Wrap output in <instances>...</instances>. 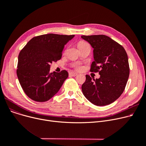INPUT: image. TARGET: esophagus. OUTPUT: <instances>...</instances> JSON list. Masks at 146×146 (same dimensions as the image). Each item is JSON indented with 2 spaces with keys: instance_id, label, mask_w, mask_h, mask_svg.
Masks as SVG:
<instances>
[{
  "instance_id": "34e87169",
  "label": "esophagus",
  "mask_w": 146,
  "mask_h": 146,
  "mask_svg": "<svg viewBox=\"0 0 146 146\" xmlns=\"http://www.w3.org/2000/svg\"><path fill=\"white\" fill-rule=\"evenodd\" d=\"M77 75H78V74L76 73H73V72L69 73V76H72V77H74V76H77Z\"/></svg>"
}]
</instances>
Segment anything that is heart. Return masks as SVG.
I'll return each instance as SVG.
<instances>
[{
    "label": "heart",
    "instance_id": "heart-1",
    "mask_svg": "<svg viewBox=\"0 0 146 146\" xmlns=\"http://www.w3.org/2000/svg\"><path fill=\"white\" fill-rule=\"evenodd\" d=\"M89 44L88 42H86V41H79L78 43V47L79 48V49H80L81 47H83V46H85L86 45H88ZM74 67L77 69V70H81L82 67L78 65H76V66H74Z\"/></svg>",
    "mask_w": 146,
    "mask_h": 146
}]
</instances>
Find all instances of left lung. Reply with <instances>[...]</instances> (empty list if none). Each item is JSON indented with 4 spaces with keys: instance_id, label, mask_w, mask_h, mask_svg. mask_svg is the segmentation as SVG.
Wrapping results in <instances>:
<instances>
[{
    "instance_id": "left-lung-1",
    "label": "left lung",
    "mask_w": 146,
    "mask_h": 146,
    "mask_svg": "<svg viewBox=\"0 0 146 146\" xmlns=\"http://www.w3.org/2000/svg\"><path fill=\"white\" fill-rule=\"evenodd\" d=\"M94 48V61L91 72L99 73L100 78L92 80L86 75L82 86L83 95L97 106L109 105L121 95L129 74L127 54L121 45L105 35H82Z\"/></svg>"
}]
</instances>
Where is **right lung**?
Instances as JSON below:
<instances>
[{
	"instance_id": "obj_1",
	"label": "right lung",
	"mask_w": 146,
	"mask_h": 146,
	"mask_svg": "<svg viewBox=\"0 0 146 146\" xmlns=\"http://www.w3.org/2000/svg\"><path fill=\"white\" fill-rule=\"evenodd\" d=\"M74 35L44 34L33 38L18 56L17 74L25 94L32 100L48 101L60 90L68 72L49 73L52 61L61 59L64 45Z\"/></svg>"
}]
</instances>
